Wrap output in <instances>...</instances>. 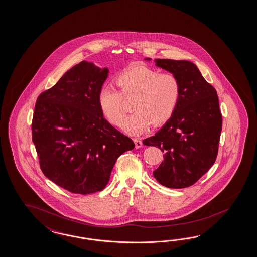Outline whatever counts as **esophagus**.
I'll list each match as a JSON object with an SVG mask.
<instances>
[{
	"instance_id": "esophagus-1",
	"label": "esophagus",
	"mask_w": 257,
	"mask_h": 257,
	"mask_svg": "<svg viewBox=\"0 0 257 257\" xmlns=\"http://www.w3.org/2000/svg\"><path fill=\"white\" fill-rule=\"evenodd\" d=\"M134 142H135V146H136V149H140L142 147V141L138 138H134Z\"/></svg>"
}]
</instances>
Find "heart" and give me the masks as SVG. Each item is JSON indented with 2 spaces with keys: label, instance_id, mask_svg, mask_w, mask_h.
Returning a JSON list of instances; mask_svg holds the SVG:
<instances>
[{
  "label": "heart",
  "instance_id": "heart-1",
  "mask_svg": "<svg viewBox=\"0 0 257 257\" xmlns=\"http://www.w3.org/2000/svg\"><path fill=\"white\" fill-rule=\"evenodd\" d=\"M120 92L111 83L101 87L98 104L101 112L113 125H119L125 113V98L136 96L122 129L129 135H139L151 123L163 125L174 115L180 100L181 86L178 79L171 73L161 74L156 69L136 65L117 77Z\"/></svg>",
  "mask_w": 257,
  "mask_h": 257
}]
</instances>
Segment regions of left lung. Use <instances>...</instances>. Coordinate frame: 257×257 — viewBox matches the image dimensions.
Returning <instances> with one entry per match:
<instances>
[{
    "label": "left lung",
    "mask_w": 257,
    "mask_h": 257,
    "mask_svg": "<svg viewBox=\"0 0 257 257\" xmlns=\"http://www.w3.org/2000/svg\"><path fill=\"white\" fill-rule=\"evenodd\" d=\"M154 62L178 79L181 94L172 118L143 144L158 147L164 153L153 172L157 181L166 188H188L216 160L222 130L218 95L194 63L172 59Z\"/></svg>",
    "instance_id": "obj_1"
}]
</instances>
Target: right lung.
<instances>
[{
	"label": "right lung",
	"mask_w": 257,
	"mask_h": 257,
	"mask_svg": "<svg viewBox=\"0 0 257 257\" xmlns=\"http://www.w3.org/2000/svg\"><path fill=\"white\" fill-rule=\"evenodd\" d=\"M109 70L82 61L38 96L32 141L44 175L76 194L100 191L117 159L135 144L101 112L98 94Z\"/></svg>",
	"instance_id": "obj_1"
}]
</instances>
